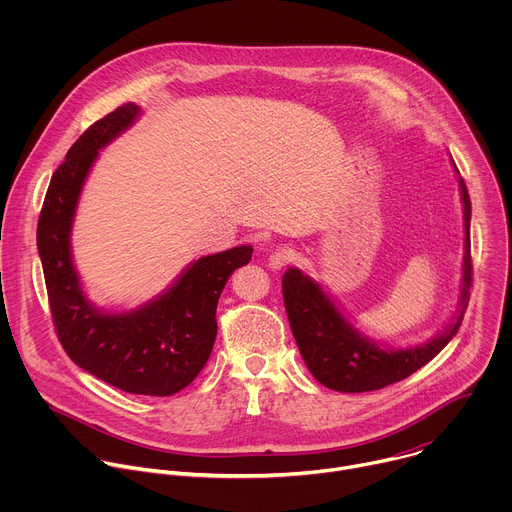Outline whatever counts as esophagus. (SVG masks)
Returning a JSON list of instances; mask_svg holds the SVG:
<instances>
[{
  "label": "esophagus",
  "instance_id": "34e87169",
  "mask_svg": "<svg viewBox=\"0 0 512 512\" xmlns=\"http://www.w3.org/2000/svg\"><path fill=\"white\" fill-rule=\"evenodd\" d=\"M291 259H294V251H291L289 247H277V249L271 251V255H269V267H271L273 271H279L281 267L289 265Z\"/></svg>",
  "mask_w": 512,
  "mask_h": 512
}]
</instances>
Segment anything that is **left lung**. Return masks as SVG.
Masks as SVG:
<instances>
[{"instance_id": "obj_1", "label": "left lung", "mask_w": 512, "mask_h": 512, "mask_svg": "<svg viewBox=\"0 0 512 512\" xmlns=\"http://www.w3.org/2000/svg\"><path fill=\"white\" fill-rule=\"evenodd\" d=\"M460 176V172H458ZM460 194L464 204V277L460 310L446 332L437 334L425 344L405 350L379 348L364 338L334 306L326 291L310 275L291 267L283 273L281 289L291 332L304 356L306 367L328 389L340 393H367L399 383L413 375L423 364L454 338L472 289V257H470V214L472 204L468 188L460 176Z\"/></svg>"}]
</instances>
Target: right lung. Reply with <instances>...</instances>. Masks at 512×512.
<instances>
[{"label":"right lung","instance_id":"right-lung-1","mask_svg":"<svg viewBox=\"0 0 512 512\" xmlns=\"http://www.w3.org/2000/svg\"><path fill=\"white\" fill-rule=\"evenodd\" d=\"M125 103L95 121L52 174L38 218V253L58 340L70 360L97 379L133 395L168 397L188 387L216 338V304L227 279L247 265L251 245L200 257L162 296L123 314L97 310L72 265L70 229L99 150L139 115Z\"/></svg>","mask_w":512,"mask_h":512}]
</instances>
